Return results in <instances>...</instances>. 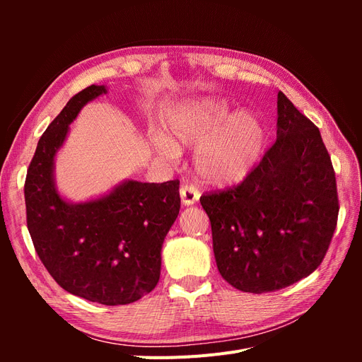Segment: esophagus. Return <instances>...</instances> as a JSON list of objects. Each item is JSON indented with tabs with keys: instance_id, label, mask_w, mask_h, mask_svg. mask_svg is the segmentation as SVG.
I'll return each instance as SVG.
<instances>
[{
	"instance_id": "1",
	"label": "esophagus",
	"mask_w": 362,
	"mask_h": 362,
	"mask_svg": "<svg viewBox=\"0 0 362 362\" xmlns=\"http://www.w3.org/2000/svg\"><path fill=\"white\" fill-rule=\"evenodd\" d=\"M180 196H181V202L182 205L189 206V205H193L198 202L199 199V192L196 190L193 185H187V184H182L181 189H180Z\"/></svg>"
}]
</instances>
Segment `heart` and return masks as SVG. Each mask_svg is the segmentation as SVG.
<instances>
[{
  "instance_id": "obj_1",
  "label": "heart",
  "mask_w": 362,
  "mask_h": 362,
  "mask_svg": "<svg viewBox=\"0 0 362 362\" xmlns=\"http://www.w3.org/2000/svg\"><path fill=\"white\" fill-rule=\"evenodd\" d=\"M163 127L164 133H149L154 149L163 157L177 158L180 151L198 144L194 170L214 187L243 181L264 149L266 133L259 119L249 112L229 115L228 104L213 96L178 103L164 116Z\"/></svg>"
}]
</instances>
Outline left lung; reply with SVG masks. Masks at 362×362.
I'll return each instance as SVG.
<instances>
[{"mask_svg":"<svg viewBox=\"0 0 362 362\" xmlns=\"http://www.w3.org/2000/svg\"><path fill=\"white\" fill-rule=\"evenodd\" d=\"M216 264L245 293L286 288L320 266L338 216L335 172L320 131L282 92L276 141L246 180L204 194Z\"/></svg>","mask_w":362,"mask_h":362,"instance_id":"obj_1","label":"left lung"}]
</instances>
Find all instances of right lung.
I'll return each mask as SVG.
<instances>
[{"mask_svg":"<svg viewBox=\"0 0 362 362\" xmlns=\"http://www.w3.org/2000/svg\"><path fill=\"white\" fill-rule=\"evenodd\" d=\"M107 87L72 96L42 134L25 180L27 226L37 255L62 288L103 305H127L154 290L161 247L180 213V181L124 180L72 202L56 184V157L81 108Z\"/></svg>","mask_w":362,"mask_h":362,"instance_id":"add662e5","label":"right lung"}]
</instances>
